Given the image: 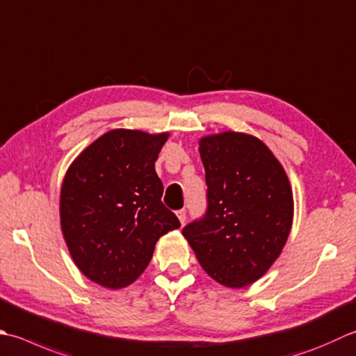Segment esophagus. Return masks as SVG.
I'll use <instances>...</instances> for the list:
<instances>
[{"label": "esophagus", "mask_w": 356, "mask_h": 356, "mask_svg": "<svg viewBox=\"0 0 356 356\" xmlns=\"http://www.w3.org/2000/svg\"><path fill=\"white\" fill-rule=\"evenodd\" d=\"M176 214H177V218H179V220H180V224H184L185 219H186V211L182 208V210H179Z\"/></svg>", "instance_id": "34e87169"}]
</instances>
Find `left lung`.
Returning a JSON list of instances; mask_svg holds the SVG:
<instances>
[{"mask_svg":"<svg viewBox=\"0 0 356 356\" xmlns=\"http://www.w3.org/2000/svg\"><path fill=\"white\" fill-rule=\"evenodd\" d=\"M207 213L182 234L214 281L242 289L280 257L293 222V193L273 152L259 138L225 131L202 137Z\"/></svg>","mask_w":356,"mask_h":356,"instance_id":"left-lung-1","label":"left lung"}]
</instances>
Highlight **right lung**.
Returning <instances> with one entry per match:
<instances>
[{
	"label": "right lung",
	"instance_id": "obj_1",
	"mask_svg": "<svg viewBox=\"0 0 356 356\" xmlns=\"http://www.w3.org/2000/svg\"><path fill=\"white\" fill-rule=\"evenodd\" d=\"M168 132L113 129L97 138L66 171L60 222L75 266L106 289L140 276L160 236L180 227L162 204L154 163Z\"/></svg>",
	"mask_w": 356,
	"mask_h": 356
}]
</instances>
